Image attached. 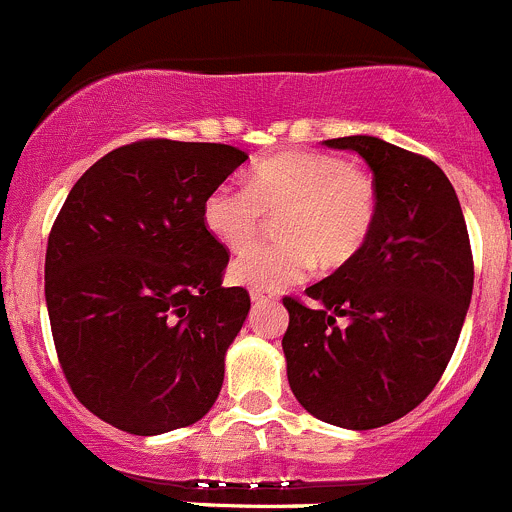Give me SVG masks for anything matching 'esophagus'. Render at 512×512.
Instances as JSON below:
<instances>
[{
	"label": "esophagus",
	"mask_w": 512,
	"mask_h": 512,
	"mask_svg": "<svg viewBox=\"0 0 512 512\" xmlns=\"http://www.w3.org/2000/svg\"><path fill=\"white\" fill-rule=\"evenodd\" d=\"M251 301H253V304H256V306H259V304H269L271 296L266 294V291H251Z\"/></svg>",
	"instance_id": "obj_1"
}]
</instances>
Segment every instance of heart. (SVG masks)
I'll return each instance as SVG.
<instances>
[{"label": "heart", "instance_id": "1", "mask_svg": "<svg viewBox=\"0 0 512 512\" xmlns=\"http://www.w3.org/2000/svg\"><path fill=\"white\" fill-rule=\"evenodd\" d=\"M377 183L364 168L329 153H281L256 163L248 188H213L203 203L208 233L228 251H243L259 238L266 216H279L281 241L241 253L231 279L253 291H284L299 284L316 259L347 264L372 233Z\"/></svg>", "mask_w": 512, "mask_h": 512}]
</instances>
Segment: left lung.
Listing matches in <instances>:
<instances>
[{
    "label": "left lung",
    "instance_id": "obj_1",
    "mask_svg": "<svg viewBox=\"0 0 512 512\" xmlns=\"http://www.w3.org/2000/svg\"><path fill=\"white\" fill-rule=\"evenodd\" d=\"M324 145L354 150L372 168L377 218L362 251L306 289L309 306L286 296L281 347L291 392L309 415L374 430L415 410L440 382L470 306V238L455 188L430 158L372 135Z\"/></svg>",
    "mask_w": 512,
    "mask_h": 512
}]
</instances>
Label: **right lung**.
I'll return each mask as SVG.
<instances>
[{"label":"right lung","mask_w":512,"mask_h":512,"mask_svg":"<svg viewBox=\"0 0 512 512\" xmlns=\"http://www.w3.org/2000/svg\"><path fill=\"white\" fill-rule=\"evenodd\" d=\"M248 155L150 138L85 170L47 241L45 299L62 372L82 405L130 435L201 420L251 296L223 286L228 251L203 203Z\"/></svg>","instance_id":"add662e5"}]
</instances>
